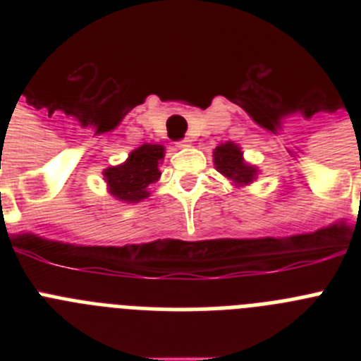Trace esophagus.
<instances>
[{"label":"esophagus","instance_id":"34e87169","mask_svg":"<svg viewBox=\"0 0 361 361\" xmlns=\"http://www.w3.org/2000/svg\"><path fill=\"white\" fill-rule=\"evenodd\" d=\"M178 148H188V146H191V139L190 137H186V139H183V141L177 142Z\"/></svg>","mask_w":361,"mask_h":361}]
</instances>
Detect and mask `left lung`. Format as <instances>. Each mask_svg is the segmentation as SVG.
<instances>
[{"mask_svg": "<svg viewBox=\"0 0 361 361\" xmlns=\"http://www.w3.org/2000/svg\"><path fill=\"white\" fill-rule=\"evenodd\" d=\"M213 162L220 173L228 177L237 186H247L257 178L258 170L253 164H247L242 157L240 146L235 142H224L219 145L213 152Z\"/></svg>", "mask_w": 361, "mask_h": 361, "instance_id": "left-lung-1", "label": "left lung"}]
</instances>
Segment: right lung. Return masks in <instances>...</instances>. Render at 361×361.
Returning <instances> with one entry per match:
<instances>
[{
  "label": "right lung",
  "mask_w": 361,
  "mask_h": 361,
  "mask_svg": "<svg viewBox=\"0 0 361 361\" xmlns=\"http://www.w3.org/2000/svg\"><path fill=\"white\" fill-rule=\"evenodd\" d=\"M164 159V146L142 145L133 149L128 159L119 166L103 171L110 195L123 202H141L149 197L148 186L161 177L159 164Z\"/></svg>",
  "instance_id": "1"
}]
</instances>
